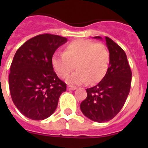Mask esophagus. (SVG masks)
Instances as JSON below:
<instances>
[{"label":"esophagus","mask_w":148,"mask_h":148,"mask_svg":"<svg viewBox=\"0 0 148 148\" xmlns=\"http://www.w3.org/2000/svg\"><path fill=\"white\" fill-rule=\"evenodd\" d=\"M67 90H76V87H73V86H67Z\"/></svg>","instance_id":"1"}]
</instances>
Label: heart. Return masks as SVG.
Returning <instances> with one entry per match:
<instances>
[{
  "label": "heart",
  "mask_w": 148,
  "mask_h": 148,
  "mask_svg": "<svg viewBox=\"0 0 148 148\" xmlns=\"http://www.w3.org/2000/svg\"><path fill=\"white\" fill-rule=\"evenodd\" d=\"M109 62V52L104 44L84 39L73 40L66 45L64 53L55 54L52 58V66L61 78H66L76 65L78 70L66 79L70 84H82L88 81L97 83L107 73Z\"/></svg>",
  "instance_id": "obj_1"
}]
</instances>
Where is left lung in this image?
I'll return each mask as SVG.
<instances>
[{
    "mask_svg": "<svg viewBox=\"0 0 148 148\" xmlns=\"http://www.w3.org/2000/svg\"><path fill=\"white\" fill-rule=\"evenodd\" d=\"M102 40L100 36L93 37ZM109 67L97 85L87 89V96L81 103L83 114L92 121L105 122L113 119L123 108L130 92L132 73L125 51L108 37Z\"/></svg>",
    "mask_w": 148,
    "mask_h": 148,
    "instance_id": "obj_1",
    "label": "left lung"
}]
</instances>
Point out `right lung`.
I'll list each match as a JSON object with an SVG mask.
<instances>
[{
  "mask_svg": "<svg viewBox=\"0 0 148 148\" xmlns=\"http://www.w3.org/2000/svg\"><path fill=\"white\" fill-rule=\"evenodd\" d=\"M67 39L42 34L26 41L13 58L9 85L13 103L21 113L32 120H44L58 106L66 84L59 79L52 66V58Z\"/></svg>",
  "mask_w": 148,
  "mask_h": 148,
  "instance_id": "right-lung-1",
  "label": "right lung"
}]
</instances>
